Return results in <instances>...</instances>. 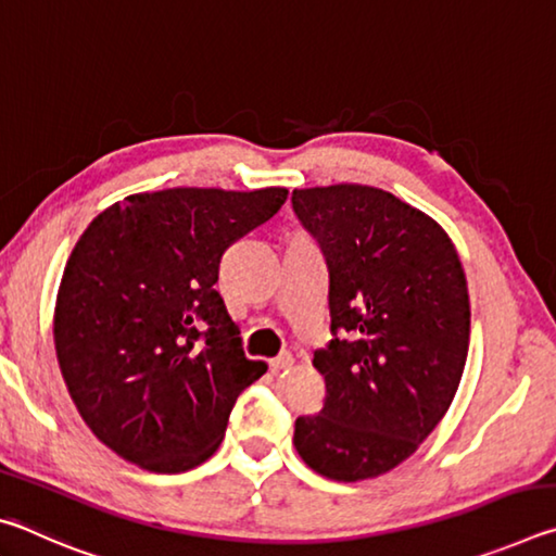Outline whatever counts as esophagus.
Here are the masks:
<instances>
[{"label":"esophagus","instance_id":"34e87169","mask_svg":"<svg viewBox=\"0 0 556 556\" xmlns=\"http://www.w3.org/2000/svg\"><path fill=\"white\" fill-rule=\"evenodd\" d=\"M291 365H294V355H291V353H279L277 357H271V361H269V368L275 372L287 370V368H291Z\"/></svg>","mask_w":556,"mask_h":556}]
</instances>
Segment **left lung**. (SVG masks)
<instances>
[{"label": "left lung", "instance_id": "1", "mask_svg": "<svg viewBox=\"0 0 556 556\" xmlns=\"http://www.w3.org/2000/svg\"><path fill=\"white\" fill-rule=\"evenodd\" d=\"M291 205L328 267L326 380L294 446L316 473L363 481L409 458L444 417L464 375L470 304L448 235L370 186L296 188Z\"/></svg>", "mask_w": 556, "mask_h": 556}]
</instances>
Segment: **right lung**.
<instances>
[{"mask_svg":"<svg viewBox=\"0 0 556 556\" xmlns=\"http://www.w3.org/2000/svg\"><path fill=\"white\" fill-rule=\"evenodd\" d=\"M287 193H137L75 242L55 299V355L80 417L117 456L181 473L220 446L235 400L267 370L244 355L215 291L220 257Z\"/></svg>","mask_w":556,"mask_h":556,"instance_id":"right-lung-1","label":"right lung"}]
</instances>
